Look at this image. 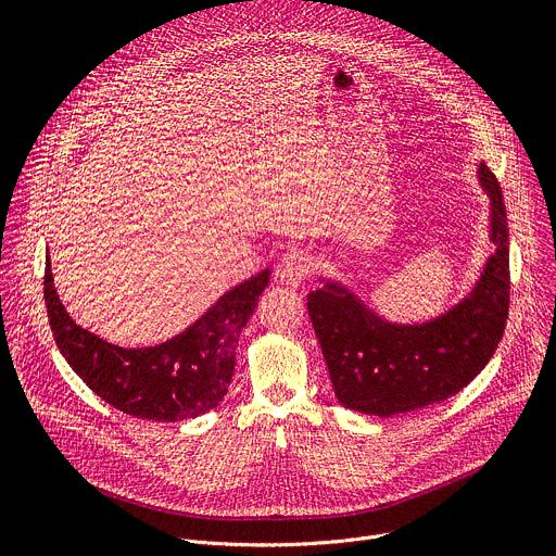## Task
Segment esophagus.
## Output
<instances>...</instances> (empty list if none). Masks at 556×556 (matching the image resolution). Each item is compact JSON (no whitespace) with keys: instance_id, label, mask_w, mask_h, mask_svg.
I'll return each mask as SVG.
<instances>
[{"instance_id":"esophagus-1","label":"esophagus","mask_w":556,"mask_h":556,"mask_svg":"<svg viewBox=\"0 0 556 556\" xmlns=\"http://www.w3.org/2000/svg\"><path fill=\"white\" fill-rule=\"evenodd\" d=\"M309 270H312V257L305 251L294 249L283 255L281 264L277 266V277L286 286H296L309 275Z\"/></svg>"}]
</instances>
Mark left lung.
<instances>
[{
    "mask_svg": "<svg viewBox=\"0 0 556 556\" xmlns=\"http://www.w3.org/2000/svg\"><path fill=\"white\" fill-rule=\"evenodd\" d=\"M491 198L495 253L472 292L422 326L382 321L339 283L307 294V314L343 407L395 416L442 403L478 376L495 354L508 319V222L495 174L480 165Z\"/></svg>",
    "mask_w": 556,
    "mask_h": 556,
    "instance_id": "1",
    "label": "left lung"
}]
</instances>
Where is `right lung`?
I'll list each match as a JSON object with an SVG mask.
<instances>
[{"instance_id":"right-lung-1","label":"right lung","mask_w":556,"mask_h":556,"mask_svg":"<svg viewBox=\"0 0 556 556\" xmlns=\"http://www.w3.org/2000/svg\"><path fill=\"white\" fill-rule=\"evenodd\" d=\"M268 281L270 270H262L222 294L182 334L138 350L112 345L70 319L54 290L50 257L43 296L59 352L97 395L127 416L176 422L222 403L235 369L237 341Z\"/></svg>"}]
</instances>
